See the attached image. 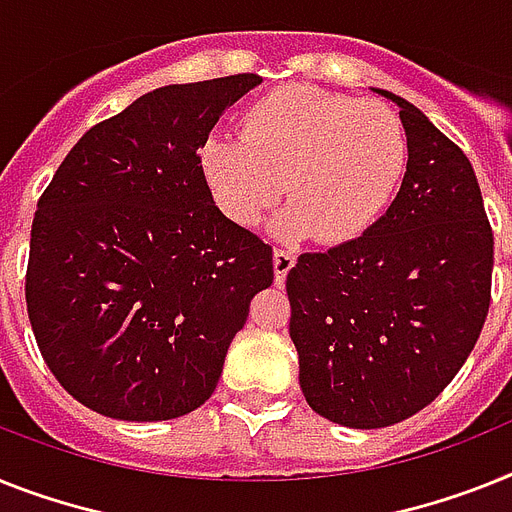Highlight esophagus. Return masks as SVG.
<instances>
[{"label": "esophagus", "instance_id": "esophagus-1", "mask_svg": "<svg viewBox=\"0 0 512 512\" xmlns=\"http://www.w3.org/2000/svg\"><path fill=\"white\" fill-rule=\"evenodd\" d=\"M296 255L291 249H276L273 252V273H276V286H283L286 283V276H289V270L294 268Z\"/></svg>", "mask_w": 512, "mask_h": 512}]
</instances>
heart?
Segmentation results:
<instances>
[{"label": "heart", "instance_id": "b5f03b06", "mask_svg": "<svg viewBox=\"0 0 512 512\" xmlns=\"http://www.w3.org/2000/svg\"><path fill=\"white\" fill-rule=\"evenodd\" d=\"M409 163V140L390 106L315 85H283L242 114L239 137L210 135L200 171L223 216L257 226L281 200L278 231L349 244L388 210Z\"/></svg>", "mask_w": 512, "mask_h": 512}]
</instances>
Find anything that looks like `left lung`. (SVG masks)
Here are the masks:
<instances>
[{
    "label": "left lung",
    "mask_w": 512,
    "mask_h": 512,
    "mask_svg": "<svg viewBox=\"0 0 512 512\" xmlns=\"http://www.w3.org/2000/svg\"><path fill=\"white\" fill-rule=\"evenodd\" d=\"M401 190L349 244L304 252L286 276L299 385L320 416L380 429L435 401L474 349L489 312L495 239L468 158L414 103Z\"/></svg>",
    "instance_id": "left-lung-1"
}]
</instances>
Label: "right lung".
<instances>
[{
    "label": "right lung",
    "instance_id": "right-lung-1",
    "mask_svg": "<svg viewBox=\"0 0 512 512\" xmlns=\"http://www.w3.org/2000/svg\"><path fill=\"white\" fill-rule=\"evenodd\" d=\"M263 83L166 85L90 127L38 200L25 278L51 375L96 414L166 422L208 401L273 249L218 210L200 148Z\"/></svg>",
    "mask_w": 512,
    "mask_h": 512
}]
</instances>
